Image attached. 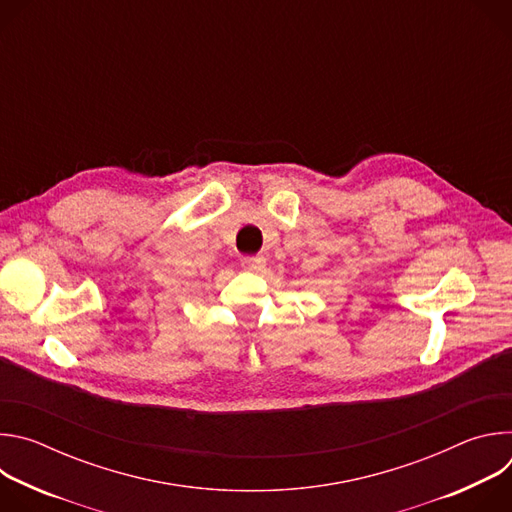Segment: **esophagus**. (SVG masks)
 Wrapping results in <instances>:
<instances>
[{"mask_svg": "<svg viewBox=\"0 0 512 512\" xmlns=\"http://www.w3.org/2000/svg\"><path fill=\"white\" fill-rule=\"evenodd\" d=\"M243 267L253 271V273H259L265 269V259L261 255H251V257H245L243 259Z\"/></svg>", "mask_w": 512, "mask_h": 512, "instance_id": "esophagus-1", "label": "esophagus"}]
</instances>
